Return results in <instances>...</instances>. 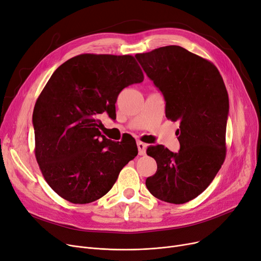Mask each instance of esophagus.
<instances>
[{"instance_id":"esophagus-1","label":"esophagus","mask_w":261,"mask_h":261,"mask_svg":"<svg viewBox=\"0 0 261 261\" xmlns=\"http://www.w3.org/2000/svg\"><path fill=\"white\" fill-rule=\"evenodd\" d=\"M137 146H138V151H139V155L142 156L145 154V150H146V144L141 142V141H137Z\"/></svg>"}]
</instances>
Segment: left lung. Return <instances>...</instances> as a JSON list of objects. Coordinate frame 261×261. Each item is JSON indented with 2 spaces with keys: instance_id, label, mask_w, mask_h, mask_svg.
<instances>
[{
  "instance_id": "1",
  "label": "left lung",
  "mask_w": 261,
  "mask_h": 261,
  "mask_svg": "<svg viewBox=\"0 0 261 261\" xmlns=\"http://www.w3.org/2000/svg\"><path fill=\"white\" fill-rule=\"evenodd\" d=\"M146 75L163 92L166 117L179 121L180 150L148 146L157 171L145 180L155 197L172 204L187 203L214 180L226 156L228 93L217 67L178 45L136 54Z\"/></svg>"
}]
</instances>
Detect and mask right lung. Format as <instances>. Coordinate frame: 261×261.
<instances>
[{"mask_svg":"<svg viewBox=\"0 0 261 261\" xmlns=\"http://www.w3.org/2000/svg\"><path fill=\"white\" fill-rule=\"evenodd\" d=\"M132 55L81 54L56 69L33 114L35 156L45 181L73 204L104 196L138 154L135 139L114 142L101 133L125 87L143 81Z\"/></svg>","mask_w":261,"mask_h":261,"instance_id":"add662e5","label":"right lung"}]
</instances>
